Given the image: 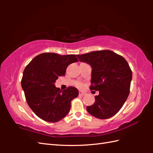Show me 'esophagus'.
I'll return each mask as SVG.
<instances>
[{"mask_svg":"<svg viewBox=\"0 0 153 153\" xmlns=\"http://www.w3.org/2000/svg\"><path fill=\"white\" fill-rule=\"evenodd\" d=\"M79 95H82V96H83V95H85V93L82 91H79Z\"/></svg>","mask_w":153,"mask_h":153,"instance_id":"obj_1","label":"esophagus"}]
</instances>
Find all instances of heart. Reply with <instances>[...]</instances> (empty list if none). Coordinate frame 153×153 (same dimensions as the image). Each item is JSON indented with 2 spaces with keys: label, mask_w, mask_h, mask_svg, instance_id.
Here are the masks:
<instances>
[{
  "label": "heart",
  "mask_w": 153,
  "mask_h": 153,
  "mask_svg": "<svg viewBox=\"0 0 153 153\" xmlns=\"http://www.w3.org/2000/svg\"><path fill=\"white\" fill-rule=\"evenodd\" d=\"M78 85L79 87H82V84L79 83H78V85Z\"/></svg>",
  "instance_id": "b5f03b06"
}]
</instances>
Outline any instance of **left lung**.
<instances>
[{"mask_svg": "<svg viewBox=\"0 0 153 153\" xmlns=\"http://www.w3.org/2000/svg\"><path fill=\"white\" fill-rule=\"evenodd\" d=\"M82 62L92 68L90 89L99 91L95 102L87 106L91 115L107 119L121 109L129 94L132 71L123 57L111 51H93L77 54Z\"/></svg>", "mask_w": 153, "mask_h": 153, "instance_id": "obj_1", "label": "left lung"}]
</instances>
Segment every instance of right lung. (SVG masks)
Wrapping results in <instances>:
<instances>
[{
    "instance_id": "right-lung-1",
    "label": "right lung",
    "mask_w": 153,
    "mask_h": 153,
    "mask_svg": "<svg viewBox=\"0 0 153 153\" xmlns=\"http://www.w3.org/2000/svg\"><path fill=\"white\" fill-rule=\"evenodd\" d=\"M77 61L75 54L45 53L35 56L25 68L22 87L29 106L39 118L56 122L69 112L78 90L69 87L62 91L54 83L58 77L64 76L68 65Z\"/></svg>"
}]
</instances>
